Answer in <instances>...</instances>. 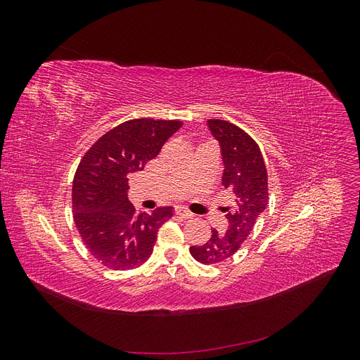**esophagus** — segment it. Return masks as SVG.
I'll list each match as a JSON object with an SVG mask.
<instances>
[{
    "label": "esophagus",
    "instance_id": "34e87169",
    "mask_svg": "<svg viewBox=\"0 0 360 360\" xmlns=\"http://www.w3.org/2000/svg\"><path fill=\"white\" fill-rule=\"evenodd\" d=\"M176 214H177L179 217H183V219H191V217L193 216L191 212L184 210V209H177V210H176Z\"/></svg>",
    "mask_w": 360,
    "mask_h": 360
}]
</instances>
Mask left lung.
Instances as JSON below:
<instances>
[{"label":"left lung","mask_w":360,"mask_h":360,"mask_svg":"<svg viewBox=\"0 0 360 360\" xmlns=\"http://www.w3.org/2000/svg\"><path fill=\"white\" fill-rule=\"evenodd\" d=\"M207 126L221 147L222 186L230 192L233 205L224 207L225 231L212 230L209 240L191 246L189 252L202 264H216L231 258L246 242L259 214L266 210L269 189L264 159L255 141L224 120H209Z\"/></svg>","instance_id":"8db88e82"}]
</instances>
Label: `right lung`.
Returning <instances> with one entry per match:
<instances>
[{"instance_id":"add662e5","label":"right lung","mask_w":360,"mask_h":360,"mask_svg":"<svg viewBox=\"0 0 360 360\" xmlns=\"http://www.w3.org/2000/svg\"><path fill=\"white\" fill-rule=\"evenodd\" d=\"M181 126L177 120H129L84 155L72 186L73 219L84 245L103 266L135 269L153 254L159 228L174 209L135 212L126 193L127 176L143 171Z\"/></svg>"}]
</instances>
